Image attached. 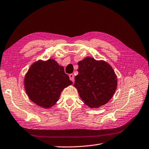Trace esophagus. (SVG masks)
Here are the masks:
<instances>
[{
  "label": "esophagus",
  "mask_w": 149,
  "mask_h": 149,
  "mask_svg": "<svg viewBox=\"0 0 149 149\" xmlns=\"http://www.w3.org/2000/svg\"><path fill=\"white\" fill-rule=\"evenodd\" d=\"M69 76H70V79L72 81L74 82V74H70Z\"/></svg>",
  "instance_id": "1"
}]
</instances>
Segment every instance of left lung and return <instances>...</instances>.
I'll list each match as a JSON object with an SVG mask.
<instances>
[{
	"mask_svg": "<svg viewBox=\"0 0 149 149\" xmlns=\"http://www.w3.org/2000/svg\"><path fill=\"white\" fill-rule=\"evenodd\" d=\"M74 86L85 104L96 108L104 105L114 94L118 79L112 67L104 61L86 57L78 63Z\"/></svg>",
	"mask_w": 149,
	"mask_h": 149,
	"instance_id": "obj_1",
	"label": "left lung"
}]
</instances>
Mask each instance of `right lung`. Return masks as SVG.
<instances>
[{
	"label": "right lung",
	"mask_w": 149,
	"mask_h": 149,
	"mask_svg": "<svg viewBox=\"0 0 149 149\" xmlns=\"http://www.w3.org/2000/svg\"><path fill=\"white\" fill-rule=\"evenodd\" d=\"M24 81L25 91L30 100L45 108L55 105L62 90L72 84L64 68L52 59L34 63Z\"/></svg>",
	"instance_id": "obj_1"
}]
</instances>
